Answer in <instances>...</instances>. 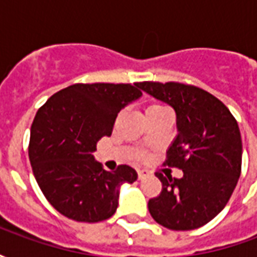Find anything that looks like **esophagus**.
Listing matches in <instances>:
<instances>
[{
    "mask_svg": "<svg viewBox=\"0 0 257 257\" xmlns=\"http://www.w3.org/2000/svg\"><path fill=\"white\" fill-rule=\"evenodd\" d=\"M146 176H149V171H146V169H139L138 171V178L142 180V179H145Z\"/></svg>",
    "mask_w": 257,
    "mask_h": 257,
    "instance_id": "esophagus-1",
    "label": "esophagus"
}]
</instances>
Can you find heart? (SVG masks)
Segmentation results:
<instances>
[{
	"label": "heart",
	"instance_id": "heart-1",
	"mask_svg": "<svg viewBox=\"0 0 257 257\" xmlns=\"http://www.w3.org/2000/svg\"><path fill=\"white\" fill-rule=\"evenodd\" d=\"M162 110H167V107L161 106V104H150V106L146 108V114H150V112H157V111H162Z\"/></svg>",
	"mask_w": 257,
	"mask_h": 257
}]
</instances>
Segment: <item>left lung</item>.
Here are the masks:
<instances>
[{
    "mask_svg": "<svg viewBox=\"0 0 257 257\" xmlns=\"http://www.w3.org/2000/svg\"><path fill=\"white\" fill-rule=\"evenodd\" d=\"M176 112L178 136L167 151L168 167L183 178H165L158 197L149 201L153 219L169 230L186 231L204 226L226 206L241 175L242 140L230 110L217 97L194 85L138 82Z\"/></svg>",
    "mask_w": 257,
    "mask_h": 257,
    "instance_id": "obj_1",
    "label": "left lung"
}]
</instances>
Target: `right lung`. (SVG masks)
Here are the masks:
<instances>
[{"instance_id":"add662e5","label":"right lung","mask_w":257,"mask_h":257,"mask_svg":"<svg viewBox=\"0 0 257 257\" xmlns=\"http://www.w3.org/2000/svg\"><path fill=\"white\" fill-rule=\"evenodd\" d=\"M140 96L138 84H74L40 107L29 158L37 183L59 213L85 223L115 213L119 187L134 183L138 173L128 165L104 171L92 153L111 135L118 112Z\"/></svg>"}]
</instances>
